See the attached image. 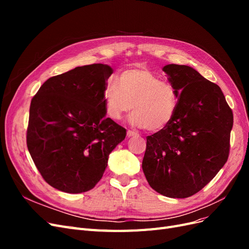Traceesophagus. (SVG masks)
Returning a JSON list of instances; mask_svg holds the SVG:
<instances>
[{"mask_svg": "<svg viewBox=\"0 0 249 249\" xmlns=\"http://www.w3.org/2000/svg\"><path fill=\"white\" fill-rule=\"evenodd\" d=\"M126 136L127 137H133V136H137V133L136 132H134V131H131V130H129L126 132Z\"/></svg>", "mask_w": 249, "mask_h": 249, "instance_id": "1", "label": "esophagus"}]
</instances>
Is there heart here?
<instances>
[{
    "label": "heart",
    "mask_w": 249,
    "mask_h": 249,
    "mask_svg": "<svg viewBox=\"0 0 249 249\" xmlns=\"http://www.w3.org/2000/svg\"><path fill=\"white\" fill-rule=\"evenodd\" d=\"M178 102L176 87L144 67L124 71L104 89L105 111L111 119H122L133 108L131 124L149 132H159L172 122Z\"/></svg>",
    "instance_id": "1"
}]
</instances>
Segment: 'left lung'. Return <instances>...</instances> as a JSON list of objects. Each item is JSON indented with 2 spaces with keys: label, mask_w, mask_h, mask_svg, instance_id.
<instances>
[{
  "label": "left lung",
  "mask_w": 249,
  "mask_h": 249,
  "mask_svg": "<svg viewBox=\"0 0 249 249\" xmlns=\"http://www.w3.org/2000/svg\"><path fill=\"white\" fill-rule=\"evenodd\" d=\"M179 95L177 114L146 137L142 169L164 196L186 198L214 178L230 155L232 111L220 87L187 65L163 67Z\"/></svg>",
  "instance_id": "1"
}]
</instances>
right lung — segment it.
<instances>
[{"label": "right lung", "instance_id": "add662e5", "mask_svg": "<svg viewBox=\"0 0 249 249\" xmlns=\"http://www.w3.org/2000/svg\"><path fill=\"white\" fill-rule=\"evenodd\" d=\"M113 70L78 66L43 83L30 105L27 146L46 182L66 193L99 183L108 157L126 135L106 116L104 89Z\"/></svg>", "mask_w": 249, "mask_h": 249}]
</instances>
